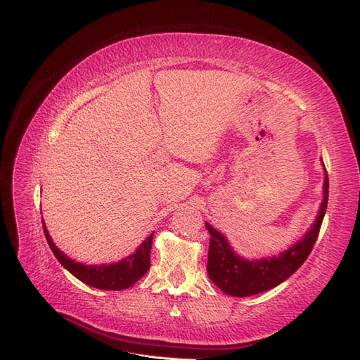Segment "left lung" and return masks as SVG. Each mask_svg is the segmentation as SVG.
I'll use <instances>...</instances> for the list:
<instances>
[{
    "label": "left lung",
    "instance_id": "1",
    "mask_svg": "<svg viewBox=\"0 0 360 360\" xmlns=\"http://www.w3.org/2000/svg\"><path fill=\"white\" fill-rule=\"evenodd\" d=\"M325 170V165H323ZM328 174L325 170L323 200L314 223L300 240L278 255L249 259L236 254L226 236L205 223L210 233L207 274L210 280L232 297H249L269 290L288 280L311 254L328 205Z\"/></svg>",
    "mask_w": 360,
    "mask_h": 360
}]
</instances>
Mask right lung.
I'll use <instances>...</instances> for the list:
<instances>
[{
    "label": "right lung",
    "instance_id": "1",
    "mask_svg": "<svg viewBox=\"0 0 360 360\" xmlns=\"http://www.w3.org/2000/svg\"><path fill=\"white\" fill-rule=\"evenodd\" d=\"M43 231L44 236L48 240V244L53 255L58 259L65 269L70 271L75 278L86 283V285L105 289V290H120L133 286L136 281H139L147 271L150 269V252H151V243H153V233H150L147 238L142 241L139 248L136 249L134 254L125 257L120 262L111 263V264H85L75 259L70 258L66 254L60 250L56 243L52 241L48 229L44 226L43 221Z\"/></svg>",
    "mask_w": 360,
    "mask_h": 360
}]
</instances>
